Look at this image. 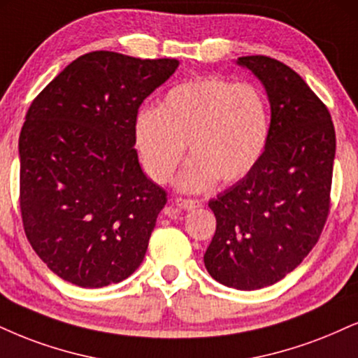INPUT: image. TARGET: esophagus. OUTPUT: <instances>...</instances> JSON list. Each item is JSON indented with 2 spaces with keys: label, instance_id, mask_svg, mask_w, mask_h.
Wrapping results in <instances>:
<instances>
[{
  "label": "esophagus",
  "instance_id": "1",
  "mask_svg": "<svg viewBox=\"0 0 358 358\" xmlns=\"http://www.w3.org/2000/svg\"><path fill=\"white\" fill-rule=\"evenodd\" d=\"M175 205L178 210H193L200 206V201L192 198H175Z\"/></svg>",
  "mask_w": 358,
  "mask_h": 358
}]
</instances>
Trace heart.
<instances>
[{"instance_id":"obj_1","label":"heart","mask_w":358,"mask_h":358,"mask_svg":"<svg viewBox=\"0 0 358 358\" xmlns=\"http://www.w3.org/2000/svg\"><path fill=\"white\" fill-rule=\"evenodd\" d=\"M270 136V110L264 93L248 83L217 76L187 81L165 94L158 110L140 111L135 140L146 173L166 183L183 162V190L231 183L247 176L264 155Z\"/></svg>"}]
</instances>
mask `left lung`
Returning <instances> with one entry per match:
<instances>
[{
  "label": "left lung",
  "instance_id": "obj_1",
  "mask_svg": "<svg viewBox=\"0 0 358 358\" xmlns=\"http://www.w3.org/2000/svg\"><path fill=\"white\" fill-rule=\"evenodd\" d=\"M268 94L272 120L260 162L208 201L217 230L206 270L222 285H273L315 247L330 210L335 128L330 113L299 73L270 56H242Z\"/></svg>",
  "mask_w": 358,
  "mask_h": 358
}]
</instances>
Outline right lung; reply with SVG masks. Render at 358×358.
Instances as JSON below:
<instances>
[{"label":"right lung","instance_id":"add662e5","mask_svg":"<svg viewBox=\"0 0 358 358\" xmlns=\"http://www.w3.org/2000/svg\"><path fill=\"white\" fill-rule=\"evenodd\" d=\"M178 59L92 51L34 98L20 133L24 234L51 272L83 288L128 278L143 262L166 192L133 148L138 108Z\"/></svg>","mask_w":358,"mask_h":358}]
</instances>
